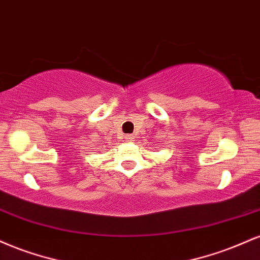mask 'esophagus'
Masks as SVG:
<instances>
[{
  "mask_svg": "<svg viewBox=\"0 0 260 260\" xmlns=\"http://www.w3.org/2000/svg\"><path fill=\"white\" fill-rule=\"evenodd\" d=\"M125 140H126V141H134V136L133 135H126V136H125Z\"/></svg>",
  "mask_w": 260,
  "mask_h": 260,
  "instance_id": "esophagus-1",
  "label": "esophagus"
}]
</instances>
